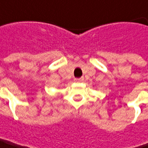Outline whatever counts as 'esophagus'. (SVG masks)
Returning a JSON list of instances; mask_svg holds the SVG:
<instances>
[{
  "instance_id": "obj_1",
  "label": "esophagus",
  "mask_w": 148,
  "mask_h": 148,
  "mask_svg": "<svg viewBox=\"0 0 148 148\" xmlns=\"http://www.w3.org/2000/svg\"><path fill=\"white\" fill-rule=\"evenodd\" d=\"M84 80V78L83 77H81V78H75L74 79V81L75 82H82Z\"/></svg>"
}]
</instances>
